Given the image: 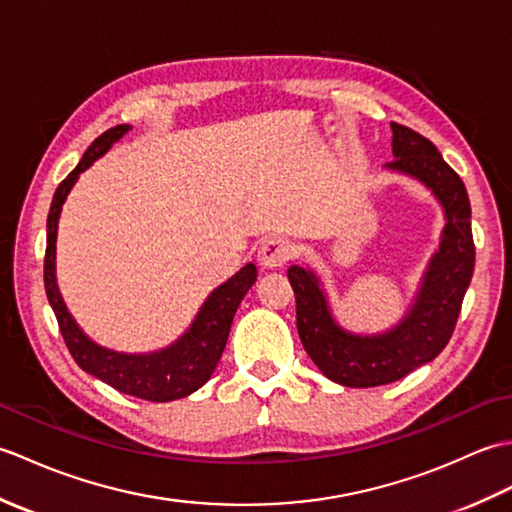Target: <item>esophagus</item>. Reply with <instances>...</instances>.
Returning <instances> with one entry per match:
<instances>
[{"instance_id": "34e87169", "label": "esophagus", "mask_w": 512, "mask_h": 512, "mask_svg": "<svg viewBox=\"0 0 512 512\" xmlns=\"http://www.w3.org/2000/svg\"><path fill=\"white\" fill-rule=\"evenodd\" d=\"M290 257H292V246L286 242V239H277V237L266 239V242L257 250L259 266L266 270L281 268Z\"/></svg>"}]
</instances>
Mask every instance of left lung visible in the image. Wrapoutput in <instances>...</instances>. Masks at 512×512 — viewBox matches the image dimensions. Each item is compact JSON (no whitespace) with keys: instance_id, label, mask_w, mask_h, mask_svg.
Wrapping results in <instances>:
<instances>
[{"instance_id":"8db88e82","label":"left lung","mask_w":512,"mask_h":512,"mask_svg":"<svg viewBox=\"0 0 512 512\" xmlns=\"http://www.w3.org/2000/svg\"><path fill=\"white\" fill-rule=\"evenodd\" d=\"M391 134L394 160L385 169L424 184L444 213L440 246L429 259L405 317L380 334H354L334 319L319 275L306 266L288 268L299 339L323 376L343 387L394 383L433 361L451 339L473 277L471 202L464 182L431 140L398 123H391Z\"/></svg>"}]
</instances>
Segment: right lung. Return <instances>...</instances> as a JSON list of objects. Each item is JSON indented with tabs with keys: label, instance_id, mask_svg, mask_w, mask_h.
Masks as SVG:
<instances>
[{
	"label": "right lung",
	"instance_id": "add662e5",
	"mask_svg": "<svg viewBox=\"0 0 512 512\" xmlns=\"http://www.w3.org/2000/svg\"><path fill=\"white\" fill-rule=\"evenodd\" d=\"M129 129H132L129 125H116L96 138L83 154L79 165L74 167L70 176L54 191L48 213V244L46 262H43V284H46V295L54 310V317L59 321L63 341L83 372L103 380V383L118 389L121 394L151 402H171L198 391L215 372L226 347L228 332H231V323L239 303H242L250 286L255 284L257 268L255 264H246L239 273L224 281L222 286H217L202 303L200 312L195 314L187 332L178 341L162 347L158 352H116L110 350V347L94 343L79 328V323L74 321L68 306H65L57 286L59 215L65 198H68V193L72 191L74 182L79 180L81 173L94 160L105 156L107 149L118 143Z\"/></svg>",
	"mask_w": 512,
	"mask_h": 512
}]
</instances>
